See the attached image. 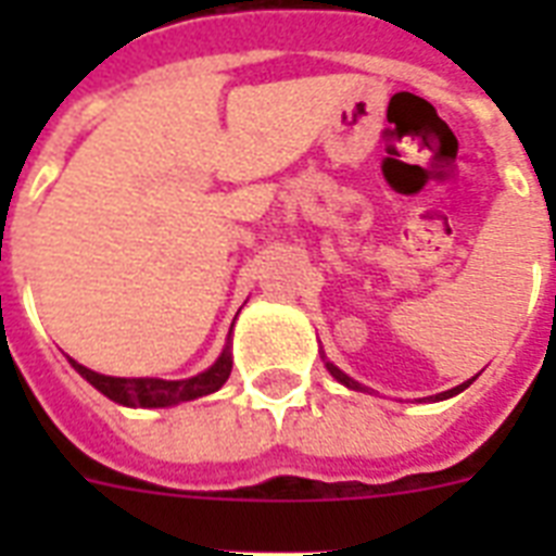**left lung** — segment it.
Listing matches in <instances>:
<instances>
[{
    "label": "left lung",
    "instance_id": "8db88e82",
    "mask_svg": "<svg viewBox=\"0 0 556 556\" xmlns=\"http://www.w3.org/2000/svg\"><path fill=\"white\" fill-rule=\"evenodd\" d=\"M326 369H329L331 375H334V378H338L340 383H343V387H349V389H364V387H361V383H357V380L349 378L346 371H340L338 366H334V364H326ZM467 387H470V380H465V383H462V387H453V389H447V392H439V395H432V401H444V397L458 395V392H462V389H467Z\"/></svg>",
    "mask_w": 556,
    "mask_h": 556
}]
</instances>
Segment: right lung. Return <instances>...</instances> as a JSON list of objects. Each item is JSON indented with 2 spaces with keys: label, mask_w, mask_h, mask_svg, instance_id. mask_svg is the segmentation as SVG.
<instances>
[{
  "label": "right lung",
  "mask_w": 556,
  "mask_h": 556,
  "mask_svg": "<svg viewBox=\"0 0 556 556\" xmlns=\"http://www.w3.org/2000/svg\"><path fill=\"white\" fill-rule=\"evenodd\" d=\"M68 364L80 371L83 378L89 380L91 387L103 392L109 401L124 406H173L181 404V401H195L201 395H210L216 392L227 378H230V369H233V357H230V343L225 346V352L218 355V361L210 369L199 371L195 378L187 380H161V378H112V375H100V371L86 369L83 364L72 361Z\"/></svg>",
  "instance_id": "obj_1"
}]
</instances>
